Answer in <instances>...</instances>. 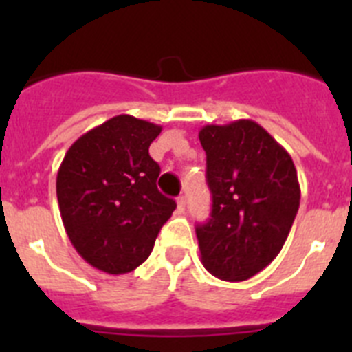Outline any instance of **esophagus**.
I'll use <instances>...</instances> for the list:
<instances>
[{"instance_id":"esophagus-1","label":"esophagus","mask_w":352,"mask_h":352,"mask_svg":"<svg viewBox=\"0 0 352 352\" xmlns=\"http://www.w3.org/2000/svg\"><path fill=\"white\" fill-rule=\"evenodd\" d=\"M176 204H178V213H183V211H185V206H186L185 195H179L178 201H176Z\"/></svg>"}]
</instances>
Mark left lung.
I'll return each mask as SVG.
<instances>
[{"instance_id": "1", "label": "left lung", "mask_w": 352, "mask_h": 352, "mask_svg": "<svg viewBox=\"0 0 352 352\" xmlns=\"http://www.w3.org/2000/svg\"><path fill=\"white\" fill-rule=\"evenodd\" d=\"M211 219L195 227L204 268L220 280L257 275L278 256L300 208L291 155L261 125L238 120L199 132Z\"/></svg>"}]
</instances>
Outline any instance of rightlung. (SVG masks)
Returning a JSON list of instances; mask_svg holds the SVG:
<instances>
[{"label":"right lung","mask_w":352,"mask_h":352,"mask_svg":"<svg viewBox=\"0 0 352 352\" xmlns=\"http://www.w3.org/2000/svg\"><path fill=\"white\" fill-rule=\"evenodd\" d=\"M162 126L120 114L80 135L61 162L56 194L65 231L88 264L123 275L144 263L176 210L157 188L149 144Z\"/></svg>","instance_id":"add662e5"}]
</instances>
